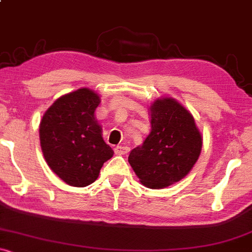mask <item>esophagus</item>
Wrapping results in <instances>:
<instances>
[{
    "label": "esophagus",
    "mask_w": 252,
    "mask_h": 252,
    "mask_svg": "<svg viewBox=\"0 0 252 252\" xmlns=\"http://www.w3.org/2000/svg\"><path fill=\"white\" fill-rule=\"evenodd\" d=\"M130 151V148L128 146H116L115 147V153L118 156H122V155H126V153Z\"/></svg>",
    "instance_id": "esophagus-1"
}]
</instances>
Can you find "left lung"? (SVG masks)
Here are the masks:
<instances>
[{
	"mask_svg": "<svg viewBox=\"0 0 252 252\" xmlns=\"http://www.w3.org/2000/svg\"><path fill=\"white\" fill-rule=\"evenodd\" d=\"M151 133L128 157L136 176L148 189H164L184 179L198 160L202 135L189 111L171 97L150 107Z\"/></svg>",
	"mask_w": 252,
	"mask_h": 252,
	"instance_id": "obj_1",
	"label": "left lung"
}]
</instances>
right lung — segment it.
I'll use <instances>...</instances> for the list:
<instances>
[{
  "label": "right lung",
  "instance_id": "1",
  "mask_svg": "<svg viewBox=\"0 0 252 252\" xmlns=\"http://www.w3.org/2000/svg\"><path fill=\"white\" fill-rule=\"evenodd\" d=\"M99 95L88 88L59 97L42 117L39 140L49 168L70 186L86 187L113 156L95 121Z\"/></svg>",
  "mask_w": 252,
  "mask_h": 252
}]
</instances>
